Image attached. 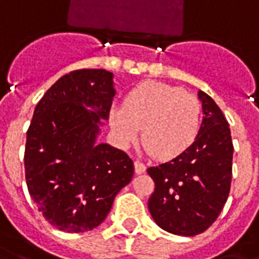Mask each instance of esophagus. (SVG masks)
Returning <instances> with one entry per match:
<instances>
[{
  "mask_svg": "<svg viewBox=\"0 0 259 259\" xmlns=\"http://www.w3.org/2000/svg\"><path fill=\"white\" fill-rule=\"evenodd\" d=\"M146 165L143 162H140V161H136L135 162V172L137 175H141V174H144L146 172Z\"/></svg>",
  "mask_w": 259,
  "mask_h": 259,
  "instance_id": "34e87169",
  "label": "esophagus"
}]
</instances>
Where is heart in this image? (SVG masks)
I'll return each mask as SVG.
<instances>
[{
  "mask_svg": "<svg viewBox=\"0 0 259 259\" xmlns=\"http://www.w3.org/2000/svg\"><path fill=\"white\" fill-rule=\"evenodd\" d=\"M200 102L180 87L148 81L126 97L123 107H112L109 124L119 146L139 139L157 159H172L189 150L200 130Z\"/></svg>",
  "mask_w": 259,
  "mask_h": 259,
  "instance_id": "heart-1",
  "label": "heart"
}]
</instances>
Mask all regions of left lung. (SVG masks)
Here are the masks:
<instances>
[{"instance_id": "8db88e82", "label": "left lung", "mask_w": 259, "mask_h": 259, "mask_svg": "<svg viewBox=\"0 0 259 259\" xmlns=\"http://www.w3.org/2000/svg\"><path fill=\"white\" fill-rule=\"evenodd\" d=\"M202 123L193 146L169 162L147 169L155 183L148 209L158 226L195 236L217 221L232 183L233 143L221 108L204 91Z\"/></svg>"}]
</instances>
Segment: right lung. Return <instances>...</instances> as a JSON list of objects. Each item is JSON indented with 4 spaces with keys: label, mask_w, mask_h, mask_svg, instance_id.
Segmentation results:
<instances>
[{
    "label": "right lung",
    "mask_w": 259,
    "mask_h": 259,
    "mask_svg": "<svg viewBox=\"0 0 259 259\" xmlns=\"http://www.w3.org/2000/svg\"><path fill=\"white\" fill-rule=\"evenodd\" d=\"M113 73L80 69L54 83L37 104L27 130V190L53 226L81 233L101 225L135 174L133 161L97 143L115 97Z\"/></svg>",
    "instance_id": "obj_1"
}]
</instances>
